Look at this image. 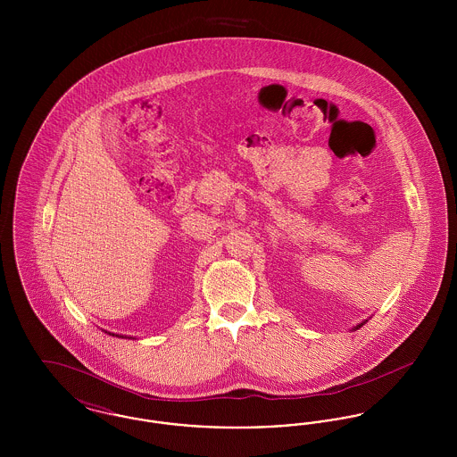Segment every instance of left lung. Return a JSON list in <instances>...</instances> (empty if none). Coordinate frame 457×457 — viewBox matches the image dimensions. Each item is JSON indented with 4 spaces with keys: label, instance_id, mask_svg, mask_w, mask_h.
<instances>
[{
    "label": "left lung",
    "instance_id": "8db88e82",
    "mask_svg": "<svg viewBox=\"0 0 457 457\" xmlns=\"http://www.w3.org/2000/svg\"><path fill=\"white\" fill-rule=\"evenodd\" d=\"M367 322H369V320H363V322H360V324H358V326L353 327V328H351V330H358V328H360V327L365 326V324H367Z\"/></svg>",
    "mask_w": 457,
    "mask_h": 457
}]
</instances>
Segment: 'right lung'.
Returning a JSON list of instances; mask_svg holds the SVG:
<instances>
[{"label":"right lung","mask_w":457,"mask_h":457,"mask_svg":"<svg viewBox=\"0 0 457 457\" xmlns=\"http://www.w3.org/2000/svg\"><path fill=\"white\" fill-rule=\"evenodd\" d=\"M104 332H108V330H104ZM109 336H116V337H127V336H121V334H112V332H108ZM131 339V337H129Z\"/></svg>","instance_id":"add662e5"}]
</instances>
